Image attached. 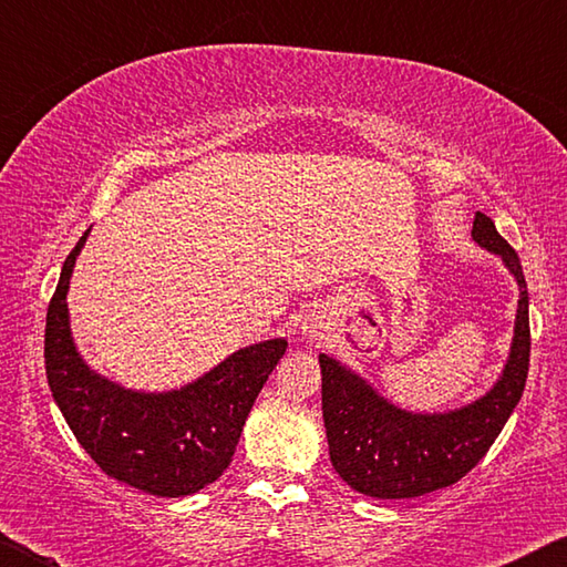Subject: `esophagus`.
Segmentation results:
<instances>
[{
  "label": "esophagus",
  "mask_w": 567,
  "mask_h": 567,
  "mask_svg": "<svg viewBox=\"0 0 567 567\" xmlns=\"http://www.w3.org/2000/svg\"><path fill=\"white\" fill-rule=\"evenodd\" d=\"M302 334L310 342H320L324 338V322L318 318V315H310L302 322Z\"/></svg>",
  "instance_id": "esophagus-1"
}]
</instances>
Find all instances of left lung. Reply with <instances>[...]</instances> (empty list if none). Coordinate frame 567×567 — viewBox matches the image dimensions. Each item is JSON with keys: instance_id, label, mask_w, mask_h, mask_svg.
Here are the masks:
<instances>
[{"instance_id": "1", "label": "left lung", "mask_w": 567, "mask_h": 567, "mask_svg": "<svg viewBox=\"0 0 567 567\" xmlns=\"http://www.w3.org/2000/svg\"><path fill=\"white\" fill-rule=\"evenodd\" d=\"M473 239L503 257L520 290L511 354L503 375L483 398L465 408L422 415L392 405L358 372L320 354L330 460L352 491L400 501L455 485L491 450L523 398L530 364V318L520 257L483 213L475 215Z\"/></svg>"}]
</instances>
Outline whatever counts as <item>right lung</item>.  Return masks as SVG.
<instances>
[{"instance_id":"1","label":"right lung","mask_w":567,"mask_h":567,"mask_svg":"<svg viewBox=\"0 0 567 567\" xmlns=\"http://www.w3.org/2000/svg\"><path fill=\"white\" fill-rule=\"evenodd\" d=\"M90 229L66 255L47 310L44 364L66 425L102 473L157 497H185L225 473L243 425L287 340L229 354L203 378L169 392L127 390L94 372L76 352L66 292Z\"/></svg>"}]
</instances>
